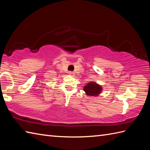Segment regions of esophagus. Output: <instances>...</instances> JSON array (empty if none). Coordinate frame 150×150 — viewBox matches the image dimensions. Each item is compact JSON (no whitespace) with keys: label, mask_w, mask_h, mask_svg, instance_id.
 Here are the masks:
<instances>
[{"label":"esophagus","mask_w":150,"mask_h":150,"mask_svg":"<svg viewBox=\"0 0 150 150\" xmlns=\"http://www.w3.org/2000/svg\"><path fill=\"white\" fill-rule=\"evenodd\" d=\"M68 74H69V75H70V76H74V74H75V73H74V72H71V71H70V72H68Z\"/></svg>","instance_id":"obj_1"}]
</instances>
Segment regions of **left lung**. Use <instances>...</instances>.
I'll return each mask as SVG.
<instances>
[{
	"instance_id": "8db88e82",
	"label": "left lung",
	"mask_w": 150,
	"mask_h": 150,
	"mask_svg": "<svg viewBox=\"0 0 150 150\" xmlns=\"http://www.w3.org/2000/svg\"><path fill=\"white\" fill-rule=\"evenodd\" d=\"M83 91L86 96L97 97L103 91L102 86L94 81H89L84 86Z\"/></svg>"
}]
</instances>
